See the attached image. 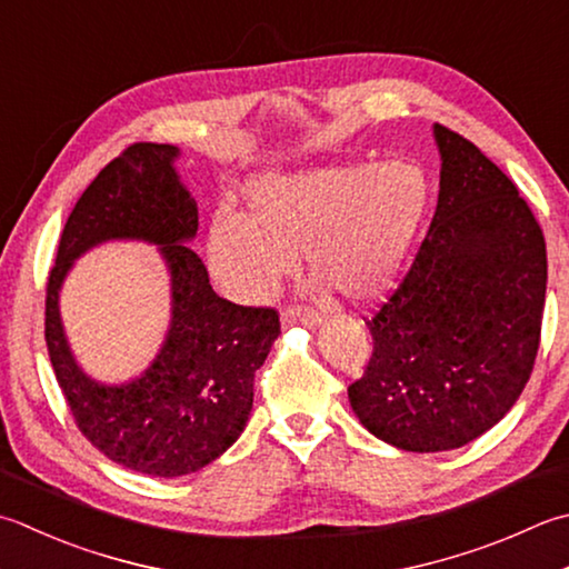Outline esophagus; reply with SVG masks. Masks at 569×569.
Instances as JSON below:
<instances>
[{
	"label": "esophagus",
	"instance_id": "34e87169",
	"mask_svg": "<svg viewBox=\"0 0 569 569\" xmlns=\"http://www.w3.org/2000/svg\"><path fill=\"white\" fill-rule=\"evenodd\" d=\"M283 326H306V328H316L320 326V316L313 313L308 308H286L281 313Z\"/></svg>",
	"mask_w": 569,
	"mask_h": 569
}]
</instances>
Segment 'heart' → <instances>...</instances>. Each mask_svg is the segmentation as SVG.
<instances>
[{
    "label": "heart",
    "mask_w": 569,
    "mask_h": 569,
    "mask_svg": "<svg viewBox=\"0 0 569 569\" xmlns=\"http://www.w3.org/2000/svg\"><path fill=\"white\" fill-rule=\"evenodd\" d=\"M427 204V177L409 162L261 174L243 187V214L211 217L209 263L229 293L261 300L303 249L322 288L367 303L399 281Z\"/></svg>",
    "instance_id": "b5f03b06"
}]
</instances>
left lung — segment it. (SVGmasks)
<instances>
[{
  "mask_svg": "<svg viewBox=\"0 0 569 569\" xmlns=\"http://www.w3.org/2000/svg\"><path fill=\"white\" fill-rule=\"evenodd\" d=\"M439 202L405 281L365 320L372 358L352 411L405 451H449L518 402L536 365L545 237L518 187L459 132L433 126Z\"/></svg>",
  "mask_w": 569,
  "mask_h": 569,
  "instance_id": "left-lung-1",
  "label": "left lung"
}]
</instances>
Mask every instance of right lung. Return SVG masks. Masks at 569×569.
I'll use <instances>...</instances> for the list:
<instances>
[{
	"mask_svg": "<svg viewBox=\"0 0 569 569\" xmlns=\"http://www.w3.org/2000/svg\"><path fill=\"white\" fill-rule=\"evenodd\" d=\"M174 144L136 142L108 162L66 221L47 283V345L76 427L110 461L174 478L219 459L247 427L253 375L281 332L276 308L219 298L199 256L197 202L180 182ZM158 242L173 281V320L138 381L100 386L70 355L58 291L72 261L103 240Z\"/></svg>",
	"mask_w": 569,
	"mask_h": 569,
	"instance_id": "add662e5",
	"label": "right lung"
}]
</instances>
